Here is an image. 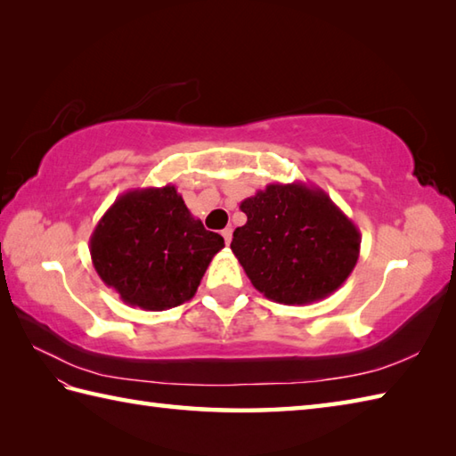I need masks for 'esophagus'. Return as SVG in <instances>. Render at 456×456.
Listing matches in <instances>:
<instances>
[{"instance_id": "1", "label": "esophagus", "mask_w": 456, "mask_h": 456, "mask_svg": "<svg viewBox=\"0 0 456 456\" xmlns=\"http://www.w3.org/2000/svg\"><path fill=\"white\" fill-rule=\"evenodd\" d=\"M221 235H223V239H225V243L229 245L231 243V237H233V231H231V227H225L221 231Z\"/></svg>"}]
</instances>
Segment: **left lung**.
Instances as JSON below:
<instances>
[{"label":"left lung","mask_w":456,"mask_h":456,"mask_svg":"<svg viewBox=\"0 0 456 456\" xmlns=\"http://www.w3.org/2000/svg\"><path fill=\"white\" fill-rule=\"evenodd\" d=\"M247 216L231 250L273 302L305 305L343 286L361 253V231L312 183H268L240 201Z\"/></svg>","instance_id":"obj_1"}]
</instances>
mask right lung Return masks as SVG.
I'll list each match as a JSON object with an SVG mask.
<instances>
[{
	"label": "right lung",
	"instance_id": "obj_1",
	"mask_svg": "<svg viewBox=\"0 0 456 456\" xmlns=\"http://www.w3.org/2000/svg\"><path fill=\"white\" fill-rule=\"evenodd\" d=\"M223 247V237L191 216L172 183L121 193L90 237L92 263L103 284L144 312L191 299Z\"/></svg>",
	"mask_w": 456,
	"mask_h": 456
}]
</instances>
